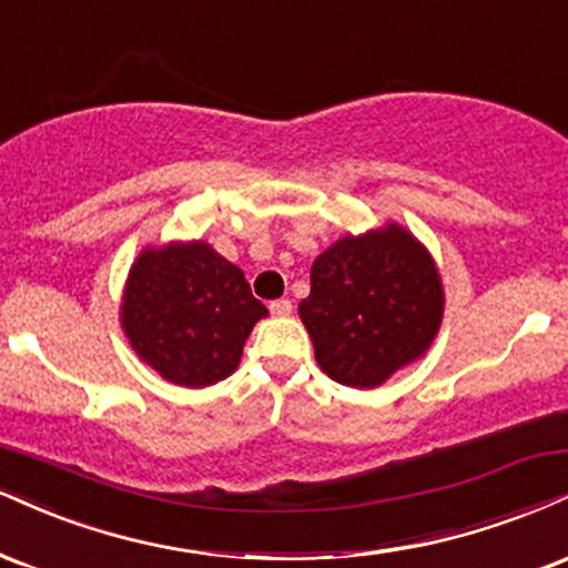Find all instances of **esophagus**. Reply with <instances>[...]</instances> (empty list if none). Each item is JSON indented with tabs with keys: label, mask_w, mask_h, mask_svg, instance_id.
<instances>
[{
	"label": "esophagus",
	"mask_w": 568,
	"mask_h": 568,
	"mask_svg": "<svg viewBox=\"0 0 568 568\" xmlns=\"http://www.w3.org/2000/svg\"><path fill=\"white\" fill-rule=\"evenodd\" d=\"M270 312H272V317H288V314L293 312V304L288 302V298H275V302H270Z\"/></svg>",
	"instance_id": "obj_1"
}]
</instances>
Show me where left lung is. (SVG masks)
I'll return each instance as SVG.
<instances>
[{
	"instance_id": "8db88e82",
	"label": "left lung",
	"mask_w": 568,
	"mask_h": 568,
	"mask_svg": "<svg viewBox=\"0 0 568 568\" xmlns=\"http://www.w3.org/2000/svg\"><path fill=\"white\" fill-rule=\"evenodd\" d=\"M444 310L426 248L396 224L344 237L312 264L298 304L317 365L354 388L381 386L432 346Z\"/></svg>"
}]
</instances>
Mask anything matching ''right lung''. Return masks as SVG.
I'll return each instance as SVG.
<instances>
[{"instance_id":"add662e5","label":"right lung","mask_w":568,"mask_h":568,"mask_svg":"<svg viewBox=\"0 0 568 568\" xmlns=\"http://www.w3.org/2000/svg\"><path fill=\"white\" fill-rule=\"evenodd\" d=\"M264 314L235 264L206 243H174L136 258L121 323L134 352L163 378L201 388L235 371Z\"/></svg>"}]
</instances>
